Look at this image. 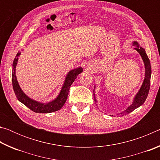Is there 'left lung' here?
Instances as JSON below:
<instances>
[{
  "instance_id": "8db88e82",
  "label": "left lung",
  "mask_w": 160,
  "mask_h": 160,
  "mask_svg": "<svg viewBox=\"0 0 160 160\" xmlns=\"http://www.w3.org/2000/svg\"><path fill=\"white\" fill-rule=\"evenodd\" d=\"M133 46L135 47V49L138 52L140 53V55L141 56L143 62L145 63V79L143 81L142 85L141 88L138 91V92L136 94L135 98L133 99L132 104L127 108V109L123 111V112H121L119 113L121 115H124L126 113H129L130 112H132V111L137 109L138 107L141 106L143 104V103L147 99L149 90H150V78H151V66H150V61L149 60L147 54L145 53V50L144 48H142L139 45L138 43L137 42H132ZM94 101L97 102V100L95 99V95L94 93Z\"/></svg>"
}]
</instances>
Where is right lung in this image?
Returning a JSON list of instances; mask_svg holds the SVG:
<instances>
[{
	"instance_id": "add662e5",
	"label": "right lung",
	"mask_w": 160,
	"mask_h": 160,
	"mask_svg": "<svg viewBox=\"0 0 160 160\" xmlns=\"http://www.w3.org/2000/svg\"><path fill=\"white\" fill-rule=\"evenodd\" d=\"M20 52H18L16 56V58L13 61L12 63V88L14 90L15 94L18 99L20 102L25 104L26 107H28L29 109H31L33 112L36 113H47L56 112L63 107L65 103L66 102L68 98V94L70 90V87L71 86L74 80L76 79L78 75L82 72V68H78L73 69L68 73L66 75V80L60 93L56 98L48 103H42L37 101H35L31 98H29L26 94L23 92V91L21 90L20 85L18 82L17 78L15 75V68L17 66V63L18 61V56L20 55Z\"/></svg>"
}]
</instances>
